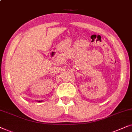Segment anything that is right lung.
<instances>
[{
	"instance_id": "1",
	"label": "right lung",
	"mask_w": 132,
	"mask_h": 132,
	"mask_svg": "<svg viewBox=\"0 0 132 132\" xmlns=\"http://www.w3.org/2000/svg\"><path fill=\"white\" fill-rule=\"evenodd\" d=\"M39 101V102H40V101Z\"/></svg>"
}]
</instances>
